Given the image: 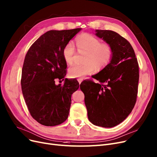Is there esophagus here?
Here are the masks:
<instances>
[{"label":"esophagus","instance_id":"1","mask_svg":"<svg viewBox=\"0 0 157 157\" xmlns=\"http://www.w3.org/2000/svg\"><path fill=\"white\" fill-rule=\"evenodd\" d=\"M77 80H78V83L80 84V83L82 82L83 81V78H78V79H77Z\"/></svg>","mask_w":157,"mask_h":157}]
</instances>
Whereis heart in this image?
I'll list each match as a JSON object with an SVG mask.
<instances>
[{
	"mask_svg": "<svg viewBox=\"0 0 157 157\" xmlns=\"http://www.w3.org/2000/svg\"><path fill=\"white\" fill-rule=\"evenodd\" d=\"M75 43L78 52L84 53V63L73 64L69 68L68 74L70 77H83L93 73L95 67L97 70H102L111 62L113 48L109 44L101 43L97 37L87 33L79 35L75 40ZM62 54L66 63L71 64L76 54V50L71 42L64 46Z\"/></svg>",
	"mask_w": 157,
	"mask_h": 157,
	"instance_id": "obj_1",
	"label": "heart"
}]
</instances>
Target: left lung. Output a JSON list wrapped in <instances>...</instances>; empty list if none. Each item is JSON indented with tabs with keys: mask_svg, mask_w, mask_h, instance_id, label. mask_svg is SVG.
Listing matches in <instances>:
<instances>
[{
	"mask_svg": "<svg viewBox=\"0 0 157 157\" xmlns=\"http://www.w3.org/2000/svg\"><path fill=\"white\" fill-rule=\"evenodd\" d=\"M96 35L113 48L110 63L84 80L80 90L90 121L96 126L112 128L123 122L133 110L136 101L139 68L134 49L123 36L111 30H96Z\"/></svg>",
	"mask_w": 157,
	"mask_h": 157,
	"instance_id": "obj_1",
	"label": "left lung"
}]
</instances>
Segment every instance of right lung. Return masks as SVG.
<instances>
[{"mask_svg": "<svg viewBox=\"0 0 157 157\" xmlns=\"http://www.w3.org/2000/svg\"><path fill=\"white\" fill-rule=\"evenodd\" d=\"M80 30L47 31L31 46L25 57L21 80L23 97L31 117L44 126H57L68 117L71 95L79 83L66 78L63 86H57L55 79L65 77L67 64L62 52Z\"/></svg>", "mask_w": 157, "mask_h": 157, "instance_id": "obj_1", "label": "right lung"}]
</instances>
